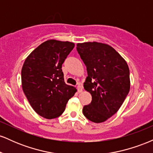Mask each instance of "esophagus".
<instances>
[{
  "label": "esophagus",
  "instance_id": "34e87169",
  "mask_svg": "<svg viewBox=\"0 0 153 153\" xmlns=\"http://www.w3.org/2000/svg\"><path fill=\"white\" fill-rule=\"evenodd\" d=\"M77 89H78V93H81L82 91V87L80 84H78V87H77Z\"/></svg>",
  "mask_w": 153,
  "mask_h": 153
}]
</instances>
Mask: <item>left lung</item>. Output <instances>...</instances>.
<instances>
[{"instance_id": "8db88e82", "label": "left lung", "mask_w": 153, "mask_h": 153, "mask_svg": "<svg viewBox=\"0 0 153 153\" xmlns=\"http://www.w3.org/2000/svg\"><path fill=\"white\" fill-rule=\"evenodd\" d=\"M77 50L86 66L84 89L92 96L82 113L94 123L106 121L122 106L130 89L129 69L114 49L96 42L77 44Z\"/></svg>"}]
</instances>
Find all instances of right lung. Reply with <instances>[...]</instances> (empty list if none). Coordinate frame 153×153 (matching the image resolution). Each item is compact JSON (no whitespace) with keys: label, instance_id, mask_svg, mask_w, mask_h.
I'll return each instance as SVG.
<instances>
[{"label":"right lung","instance_id":"right-lung-1","mask_svg":"<svg viewBox=\"0 0 153 153\" xmlns=\"http://www.w3.org/2000/svg\"><path fill=\"white\" fill-rule=\"evenodd\" d=\"M75 44L50 39L29 54L22 69V89L36 114L44 118L59 117L76 88L64 80L62 65Z\"/></svg>","mask_w":153,"mask_h":153}]
</instances>
